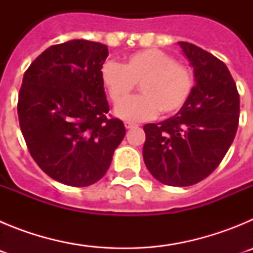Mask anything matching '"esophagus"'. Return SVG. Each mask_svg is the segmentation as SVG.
<instances>
[{
	"mask_svg": "<svg viewBox=\"0 0 253 253\" xmlns=\"http://www.w3.org/2000/svg\"><path fill=\"white\" fill-rule=\"evenodd\" d=\"M125 128L126 129H131V128H134V126H135V124H133V123H129V122H126L125 123Z\"/></svg>",
	"mask_w": 253,
	"mask_h": 253,
	"instance_id": "34e87169",
	"label": "esophagus"
}]
</instances>
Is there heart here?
<instances>
[{"label":"heart","mask_w":253,"mask_h":253,"mask_svg":"<svg viewBox=\"0 0 253 253\" xmlns=\"http://www.w3.org/2000/svg\"><path fill=\"white\" fill-rule=\"evenodd\" d=\"M100 78L114 104L126 98L139 83L140 96L121 103L115 114L126 122H142L158 114L181 110L194 87L193 73L186 66L160 49L135 51L124 64L109 59L100 68Z\"/></svg>","instance_id":"1"}]
</instances>
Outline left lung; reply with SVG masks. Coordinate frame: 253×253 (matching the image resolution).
Masks as SVG:
<instances>
[{
	"instance_id": "1",
	"label": "left lung",
	"mask_w": 253,
	"mask_h": 253,
	"mask_svg": "<svg viewBox=\"0 0 253 253\" xmlns=\"http://www.w3.org/2000/svg\"><path fill=\"white\" fill-rule=\"evenodd\" d=\"M178 45L194 67L195 86L175 116L143 126V160L156 180L182 187L204 180L224 158L238 128L240 95L222 60L194 44Z\"/></svg>"
}]
</instances>
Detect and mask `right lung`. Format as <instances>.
<instances>
[{
    "instance_id": "add662e5",
    "label": "right lung",
    "mask_w": 253,
    "mask_h": 253,
    "mask_svg": "<svg viewBox=\"0 0 253 253\" xmlns=\"http://www.w3.org/2000/svg\"><path fill=\"white\" fill-rule=\"evenodd\" d=\"M107 46L75 39L51 45L22 78L17 114L31 157L68 186L95 184L106 173L125 135L109 113L100 68Z\"/></svg>"
}]
</instances>
